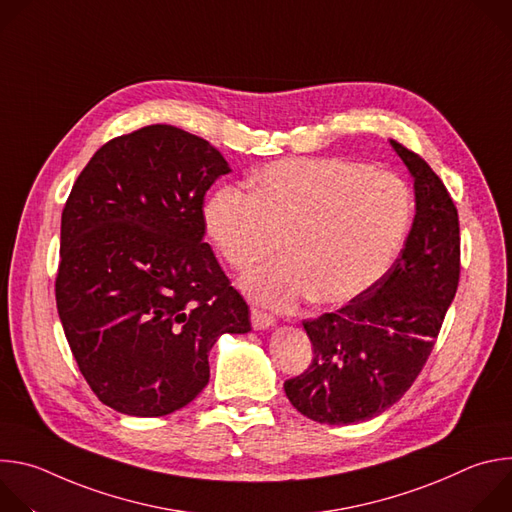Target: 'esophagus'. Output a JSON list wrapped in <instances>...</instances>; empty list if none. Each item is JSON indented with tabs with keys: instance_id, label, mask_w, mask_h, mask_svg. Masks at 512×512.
Returning a JSON list of instances; mask_svg holds the SVG:
<instances>
[{
	"instance_id": "obj_1",
	"label": "esophagus",
	"mask_w": 512,
	"mask_h": 512,
	"mask_svg": "<svg viewBox=\"0 0 512 512\" xmlns=\"http://www.w3.org/2000/svg\"><path fill=\"white\" fill-rule=\"evenodd\" d=\"M251 326H253L255 330H267V328L275 326V320H273V316H269V314H265V312L253 308V310H251Z\"/></svg>"
}]
</instances>
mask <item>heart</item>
<instances>
[{
  "instance_id": "obj_1",
  "label": "heart",
  "mask_w": 512,
  "mask_h": 512,
  "mask_svg": "<svg viewBox=\"0 0 512 512\" xmlns=\"http://www.w3.org/2000/svg\"><path fill=\"white\" fill-rule=\"evenodd\" d=\"M409 221L411 194L397 174L338 158L269 164L251 178V194L225 186L204 206L208 237L237 271L285 239L287 259L241 281L251 300L273 310L310 296L326 306L358 298L391 267Z\"/></svg>"
}]
</instances>
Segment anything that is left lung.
<instances>
[{
  "instance_id": "obj_1",
  "label": "left lung",
  "mask_w": 512,
  "mask_h": 512,
  "mask_svg": "<svg viewBox=\"0 0 512 512\" xmlns=\"http://www.w3.org/2000/svg\"><path fill=\"white\" fill-rule=\"evenodd\" d=\"M415 190V218L391 269L348 306L304 322L314 358L283 383L289 403L318 423L369 421L421 373L460 279L458 210L435 172L391 139Z\"/></svg>"
}]
</instances>
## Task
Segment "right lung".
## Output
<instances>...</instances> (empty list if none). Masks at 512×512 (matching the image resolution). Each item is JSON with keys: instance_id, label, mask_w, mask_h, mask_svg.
Segmentation results:
<instances>
[{"instance_id": "right-lung-1", "label": "right lung", "mask_w": 512, "mask_h": 512, "mask_svg": "<svg viewBox=\"0 0 512 512\" xmlns=\"http://www.w3.org/2000/svg\"><path fill=\"white\" fill-rule=\"evenodd\" d=\"M231 168L172 125L105 143L62 210L56 308L83 377L107 407L162 417L210 379L223 334L249 308L204 243V194Z\"/></svg>"}]
</instances>
